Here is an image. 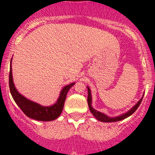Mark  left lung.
Segmentation results:
<instances>
[{"instance_id":"obj_1","label":"left lung","mask_w":155,"mask_h":155,"mask_svg":"<svg viewBox=\"0 0 155 155\" xmlns=\"http://www.w3.org/2000/svg\"><path fill=\"white\" fill-rule=\"evenodd\" d=\"M87 104H88L89 109H90V111L91 112V113L93 114L95 118L98 120V121H102V122H115V121H121V120H124V118H127V117H129L130 115H132V114L134 113L136 110H137V108L140 107V104H141L142 101H143V97H142L141 99L138 101V103H137V104H136L134 107L131 108V109H130L128 112H127L126 113L122 114V115H119V116L113 117V118L112 117V118H111V117L107 116V115H105L104 113H102V112H99V111L95 110V109L92 107V106H91L92 99H91V90H90V88H89V87H87ZM143 96H144V95H143Z\"/></svg>"}]
</instances>
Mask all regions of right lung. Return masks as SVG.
Wrapping results in <instances>:
<instances>
[{"mask_svg":"<svg viewBox=\"0 0 155 155\" xmlns=\"http://www.w3.org/2000/svg\"><path fill=\"white\" fill-rule=\"evenodd\" d=\"M11 61H12V59H11ZM74 84L75 83L73 82V83L66 85L62 88L60 93V96L55 104L50 107H43L37 103L33 102V101L27 99L23 95L18 93L13 83L12 67H11L10 64V76H9V85H10V93L15 104L18 106V107L28 117L32 118V119L37 120V121H50L58 118L63 110L67 94L70 87Z\"/></svg>","mask_w":155,"mask_h":155,"instance_id":"right-lung-1","label":"right lung"}]
</instances>
